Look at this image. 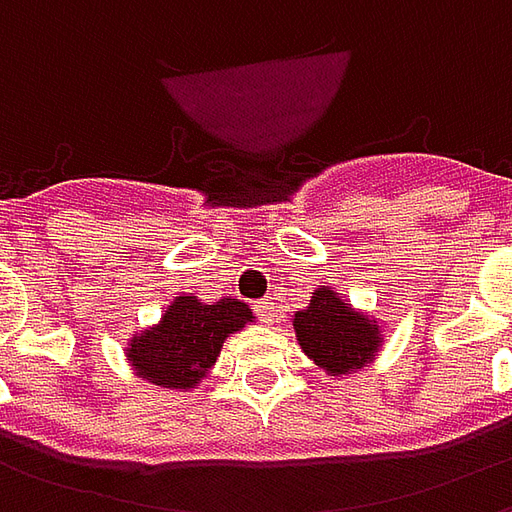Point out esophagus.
I'll return each mask as SVG.
<instances>
[{"label":"esophagus","mask_w":512,"mask_h":512,"mask_svg":"<svg viewBox=\"0 0 512 512\" xmlns=\"http://www.w3.org/2000/svg\"><path fill=\"white\" fill-rule=\"evenodd\" d=\"M255 310H257V315H260V321H263V323H274V321H277V304H274V299L257 301Z\"/></svg>","instance_id":"obj_1"}]
</instances>
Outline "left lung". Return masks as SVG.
Segmentation results:
<instances>
[{
  "mask_svg": "<svg viewBox=\"0 0 512 512\" xmlns=\"http://www.w3.org/2000/svg\"><path fill=\"white\" fill-rule=\"evenodd\" d=\"M290 323L301 351L326 376L334 378L367 367L384 345V332L376 315L351 307L332 285H318L310 304L296 312Z\"/></svg>",
  "mask_w": 512,
  "mask_h": 512,
  "instance_id": "8db88e82",
  "label": "left lung"
}]
</instances>
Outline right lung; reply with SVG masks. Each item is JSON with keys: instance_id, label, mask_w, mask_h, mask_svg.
I'll return each instance as SVG.
<instances>
[{"instance_id": "right-lung-1", "label": "right lung", "mask_w": 512, "mask_h": 512, "mask_svg": "<svg viewBox=\"0 0 512 512\" xmlns=\"http://www.w3.org/2000/svg\"><path fill=\"white\" fill-rule=\"evenodd\" d=\"M252 321L249 304L233 296L208 304L194 293H180L158 323L128 340L126 359L134 376L147 384L189 392L211 373L224 340Z\"/></svg>"}]
</instances>
